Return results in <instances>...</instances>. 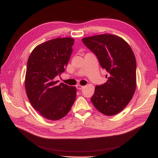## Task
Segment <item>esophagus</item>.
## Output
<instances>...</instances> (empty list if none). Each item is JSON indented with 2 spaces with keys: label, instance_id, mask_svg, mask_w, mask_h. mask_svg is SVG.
Masks as SVG:
<instances>
[{
  "label": "esophagus",
  "instance_id": "obj_1",
  "mask_svg": "<svg viewBox=\"0 0 158 158\" xmlns=\"http://www.w3.org/2000/svg\"><path fill=\"white\" fill-rule=\"evenodd\" d=\"M84 87H85V86H81V85H78L76 86V88H77V89H81L83 88Z\"/></svg>",
  "mask_w": 158,
  "mask_h": 158
}]
</instances>
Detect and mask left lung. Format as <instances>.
I'll use <instances>...</instances> for the list:
<instances>
[{
	"label": "left lung",
	"mask_w": 158,
	"mask_h": 158,
	"mask_svg": "<svg viewBox=\"0 0 158 158\" xmlns=\"http://www.w3.org/2000/svg\"><path fill=\"white\" fill-rule=\"evenodd\" d=\"M109 73L106 83L96 86L91 101L101 113L112 116L125 108L136 85V62L131 47L122 38L103 34L82 39Z\"/></svg>",
	"instance_id": "left-lung-1"
}]
</instances>
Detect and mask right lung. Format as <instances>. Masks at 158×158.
<instances>
[{
	"instance_id": "obj_1",
	"label": "right lung",
	"mask_w": 158,
	"mask_h": 158,
	"mask_svg": "<svg viewBox=\"0 0 158 158\" xmlns=\"http://www.w3.org/2000/svg\"><path fill=\"white\" fill-rule=\"evenodd\" d=\"M74 40L58 38L40 44L32 51L27 64L25 87L32 106L45 118L61 119L76 97V88L58 85L54 78L65 70Z\"/></svg>"
}]
</instances>
